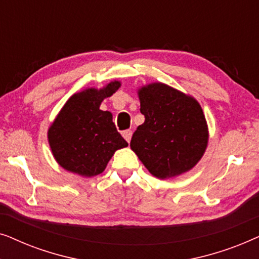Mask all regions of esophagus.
<instances>
[{
  "label": "esophagus",
  "instance_id": "esophagus-1",
  "mask_svg": "<svg viewBox=\"0 0 259 259\" xmlns=\"http://www.w3.org/2000/svg\"><path fill=\"white\" fill-rule=\"evenodd\" d=\"M122 137L125 138V140L127 141V143H130L131 138H132V131H131V130L123 131V132H122Z\"/></svg>",
  "mask_w": 259,
  "mask_h": 259
}]
</instances>
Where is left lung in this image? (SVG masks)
<instances>
[{"label": "left lung", "mask_w": 259, "mask_h": 259, "mask_svg": "<svg viewBox=\"0 0 259 259\" xmlns=\"http://www.w3.org/2000/svg\"><path fill=\"white\" fill-rule=\"evenodd\" d=\"M145 116L131 140V148L152 175L165 179L189 171L207 145L203 109L193 98L164 83L139 91Z\"/></svg>", "instance_id": "8db88e82"}]
</instances>
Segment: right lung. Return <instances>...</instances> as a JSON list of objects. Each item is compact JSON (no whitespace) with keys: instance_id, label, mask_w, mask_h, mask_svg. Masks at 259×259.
Returning <instances> with one entry per match:
<instances>
[{"instance_id":"add662e5","label":"right lung","mask_w":259,"mask_h":259,"mask_svg":"<svg viewBox=\"0 0 259 259\" xmlns=\"http://www.w3.org/2000/svg\"><path fill=\"white\" fill-rule=\"evenodd\" d=\"M119 87L115 81L100 91L91 88L74 94L56 116L48 131L49 145L67 171L84 177L100 175L114 152L128 145L116 131L111 113L99 108Z\"/></svg>"}]
</instances>
